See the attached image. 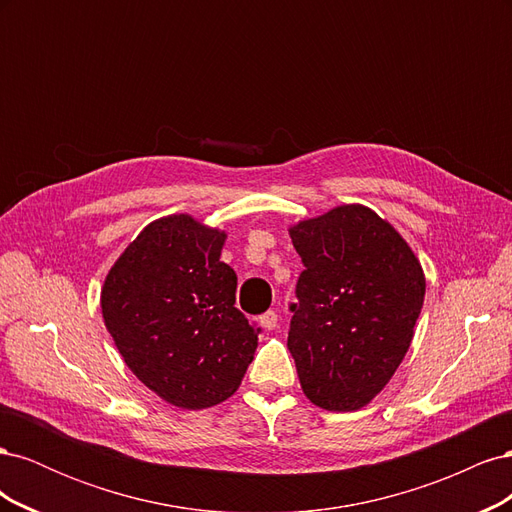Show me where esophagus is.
<instances>
[{"label": "esophagus", "mask_w": 512, "mask_h": 512, "mask_svg": "<svg viewBox=\"0 0 512 512\" xmlns=\"http://www.w3.org/2000/svg\"><path fill=\"white\" fill-rule=\"evenodd\" d=\"M258 324H260V327L265 329V331H273V329L277 327V312H275V309H269V312L262 314V316L258 318Z\"/></svg>", "instance_id": "obj_1"}]
</instances>
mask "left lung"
<instances>
[{"instance_id": "obj_1", "label": "left lung", "mask_w": 512, "mask_h": 512, "mask_svg": "<svg viewBox=\"0 0 512 512\" xmlns=\"http://www.w3.org/2000/svg\"><path fill=\"white\" fill-rule=\"evenodd\" d=\"M301 256L288 350L301 389L331 412L359 410L391 380L410 348L425 275L378 213L344 205L290 228Z\"/></svg>"}]
</instances>
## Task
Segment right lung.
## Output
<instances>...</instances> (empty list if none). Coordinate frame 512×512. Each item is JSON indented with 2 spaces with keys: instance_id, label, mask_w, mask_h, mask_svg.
Instances as JSON below:
<instances>
[{
  "instance_id": "obj_1",
  "label": "right lung",
  "mask_w": 512,
  "mask_h": 512,
  "mask_svg": "<svg viewBox=\"0 0 512 512\" xmlns=\"http://www.w3.org/2000/svg\"><path fill=\"white\" fill-rule=\"evenodd\" d=\"M226 235L190 215L149 224L106 275L102 316L147 389L203 410L239 389L260 329L235 307L237 275L220 260Z\"/></svg>"
}]
</instances>
